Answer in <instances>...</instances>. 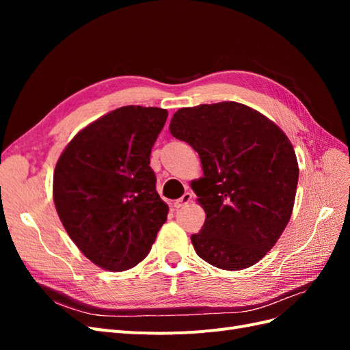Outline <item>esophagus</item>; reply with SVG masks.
Returning a JSON list of instances; mask_svg holds the SVG:
<instances>
[{
	"mask_svg": "<svg viewBox=\"0 0 350 350\" xmlns=\"http://www.w3.org/2000/svg\"><path fill=\"white\" fill-rule=\"evenodd\" d=\"M191 198H193V194H191V193H185L181 198H178V200H175V201H174V206H175L176 208L183 207V206L188 204L189 201H191Z\"/></svg>",
	"mask_w": 350,
	"mask_h": 350,
	"instance_id": "1",
	"label": "esophagus"
}]
</instances>
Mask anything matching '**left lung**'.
<instances>
[{
	"label": "left lung",
	"mask_w": 350,
	"mask_h": 350,
	"mask_svg": "<svg viewBox=\"0 0 350 350\" xmlns=\"http://www.w3.org/2000/svg\"><path fill=\"white\" fill-rule=\"evenodd\" d=\"M171 134L198 153L204 176L193 184L206 211L191 237L200 258L224 270L258 262L291 219L298 161L279 126L238 102L178 109Z\"/></svg>",
	"instance_id": "obj_1"
}]
</instances>
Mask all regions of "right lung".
<instances>
[{"label": "right lung", "instance_id": "right-lung-1", "mask_svg": "<svg viewBox=\"0 0 350 350\" xmlns=\"http://www.w3.org/2000/svg\"><path fill=\"white\" fill-rule=\"evenodd\" d=\"M166 118L161 108H118L83 129L58 159V216L79 250L102 269L137 266L166 221L169 207L150 167Z\"/></svg>", "mask_w": 350, "mask_h": 350}]
</instances>
